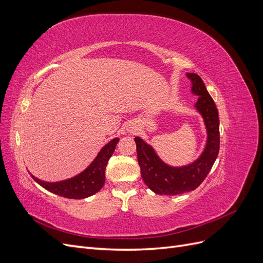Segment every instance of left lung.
Here are the masks:
<instances>
[{"instance_id": "8db88e82", "label": "left lung", "mask_w": 263, "mask_h": 263, "mask_svg": "<svg viewBox=\"0 0 263 263\" xmlns=\"http://www.w3.org/2000/svg\"><path fill=\"white\" fill-rule=\"evenodd\" d=\"M191 91L197 95L195 108L203 117L208 140L202 155L192 163L172 166L163 162L155 149L139 137H135L140 173L146 185L160 195H178L195 190L208 177L219 151V118L214 100L206 90L200 76L186 73Z\"/></svg>"}]
</instances>
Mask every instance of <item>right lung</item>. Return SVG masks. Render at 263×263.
I'll return each instance as SVG.
<instances>
[{"instance_id": "obj_1", "label": "right lung", "mask_w": 263, "mask_h": 263, "mask_svg": "<svg viewBox=\"0 0 263 263\" xmlns=\"http://www.w3.org/2000/svg\"><path fill=\"white\" fill-rule=\"evenodd\" d=\"M118 140L119 138H114L107 142L101 149L92 163L73 178L59 182H46L35 178L33 174L30 176L39 185L53 194L67 198H74V200L89 197L99 192L104 185L106 165L114 153Z\"/></svg>"}]
</instances>
